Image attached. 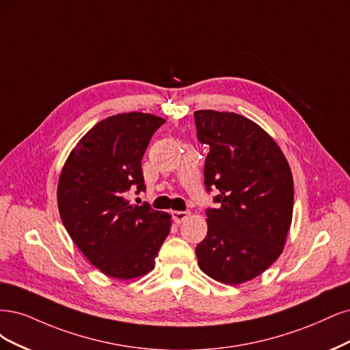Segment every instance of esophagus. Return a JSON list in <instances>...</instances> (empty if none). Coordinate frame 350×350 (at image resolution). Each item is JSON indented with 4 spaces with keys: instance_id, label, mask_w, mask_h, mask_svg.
Wrapping results in <instances>:
<instances>
[{
    "instance_id": "34e87169",
    "label": "esophagus",
    "mask_w": 350,
    "mask_h": 350,
    "mask_svg": "<svg viewBox=\"0 0 350 350\" xmlns=\"http://www.w3.org/2000/svg\"><path fill=\"white\" fill-rule=\"evenodd\" d=\"M190 213L189 212H183V211H176L173 212V219L176 224H182L189 218Z\"/></svg>"
}]
</instances>
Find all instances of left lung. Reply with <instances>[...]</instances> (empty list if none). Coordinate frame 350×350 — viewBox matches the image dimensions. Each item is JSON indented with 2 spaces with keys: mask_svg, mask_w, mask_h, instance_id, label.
Here are the masks:
<instances>
[{
  "mask_svg": "<svg viewBox=\"0 0 350 350\" xmlns=\"http://www.w3.org/2000/svg\"><path fill=\"white\" fill-rule=\"evenodd\" d=\"M198 138L209 145L205 185L208 234L196 247L204 273L225 285L262 275L284 252L294 209V178L270 135L232 111H195Z\"/></svg>",
  "mask_w": 350,
  "mask_h": 350,
  "instance_id": "8db88e82",
  "label": "left lung"
}]
</instances>
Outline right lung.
<instances>
[{
	"instance_id": "right-lung-1",
	"label": "right lung",
	"mask_w": 350,
	"mask_h": 350,
	"mask_svg": "<svg viewBox=\"0 0 350 350\" xmlns=\"http://www.w3.org/2000/svg\"><path fill=\"white\" fill-rule=\"evenodd\" d=\"M165 120L131 111L106 118L78 141L58 182L64 227L106 276L129 280L150 273L172 228L170 213L132 205L126 191L145 190L141 161Z\"/></svg>"
}]
</instances>
